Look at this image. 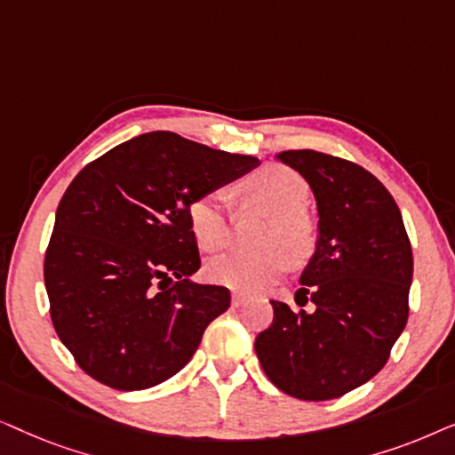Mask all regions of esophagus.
I'll return each instance as SVG.
<instances>
[{
  "label": "esophagus",
  "instance_id": "esophagus-1",
  "mask_svg": "<svg viewBox=\"0 0 455 455\" xmlns=\"http://www.w3.org/2000/svg\"><path fill=\"white\" fill-rule=\"evenodd\" d=\"M248 300V296H244V294H232V307H242V304H244Z\"/></svg>",
  "mask_w": 455,
  "mask_h": 455
}]
</instances>
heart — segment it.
<instances>
[{
	"label": "heart",
	"mask_w": 455,
	"mask_h": 455,
	"mask_svg": "<svg viewBox=\"0 0 455 455\" xmlns=\"http://www.w3.org/2000/svg\"><path fill=\"white\" fill-rule=\"evenodd\" d=\"M234 195L269 215L259 238V244L265 248L259 252H229L209 260L204 275L229 290L259 291L288 269L290 257L302 260L313 254L316 226L307 213L310 188L300 173L283 165H269L235 184ZM188 223L204 252H220L232 242V220L217 192L196 196L188 204Z\"/></svg>",
	"instance_id": "obj_1"
}]
</instances>
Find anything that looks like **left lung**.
<instances>
[{"label":"left lung","instance_id":"1","mask_svg":"<svg viewBox=\"0 0 455 455\" xmlns=\"http://www.w3.org/2000/svg\"><path fill=\"white\" fill-rule=\"evenodd\" d=\"M277 157L302 173L319 209L316 252L296 294L315 310L271 300L254 352L283 394L335 400L383 369L406 327L412 246L394 196L364 167L310 148Z\"/></svg>","mask_w":455,"mask_h":455}]
</instances>
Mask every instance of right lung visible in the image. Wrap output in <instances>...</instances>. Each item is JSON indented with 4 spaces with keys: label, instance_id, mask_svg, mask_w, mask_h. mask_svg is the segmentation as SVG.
I'll return each mask as SVG.
<instances>
[{
    "label": "right lung",
    "instance_id": "add662e5",
    "mask_svg": "<svg viewBox=\"0 0 455 455\" xmlns=\"http://www.w3.org/2000/svg\"><path fill=\"white\" fill-rule=\"evenodd\" d=\"M257 165L159 130L78 172L58 204L43 275L55 333L86 375L134 391L184 369L229 308L228 288L188 282L201 267L188 204Z\"/></svg>",
    "mask_w": 455,
    "mask_h": 455
}]
</instances>
